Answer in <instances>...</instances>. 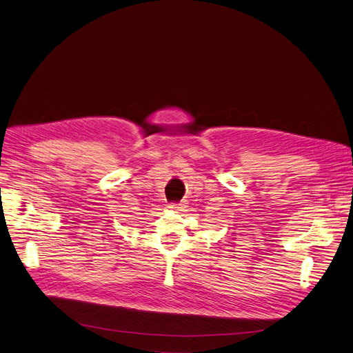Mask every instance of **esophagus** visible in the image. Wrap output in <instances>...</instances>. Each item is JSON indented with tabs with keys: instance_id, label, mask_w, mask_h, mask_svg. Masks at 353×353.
I'll return each mask as SVG.
<instances>
[{
	"instance_id": "esophagus-1",
	"label": "esophagus",
	"mask_w": 353,
	"mask_h": 353,
	"mask_svg": "<svg viewBox=\"0 0 353 353\" xmlns=\"http://www.w3.org/2000/svg\"><path fill=\"white\" fill-rule=\"evenodd\" d=\"M186 207H188V202H186V201H181V202H179V203H176V202L170 203V208H173V210H176V211H185Z\"/></svg>"
}]
</instances>
